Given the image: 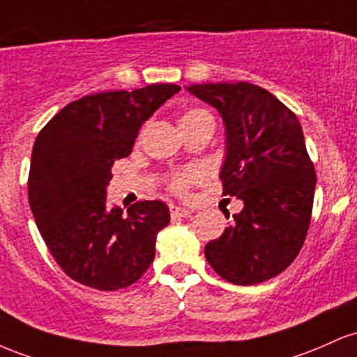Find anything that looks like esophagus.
<instances>
[{"label": "esophagus", "instance_id": "esophagus-1", "mask_svg": "<svg viewBox=\"0 0 357 357\" xmlns=\"http://www.w3.org/2000/svg\"><path fill=\"white\" fill-rule=\"evenodd\" d=\"M192 212L189 209H185V207H178V206H170V215L174 219H180V218H187V215H190Z\"/></svg>", "mask_w": 357, "mask_h": 357}]
</instances>
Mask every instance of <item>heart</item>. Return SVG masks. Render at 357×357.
Returning a JSON list of instances; mask_svg holds the SVG:
<instances>
[{
    "instance_id": "heart-1",
    "label": "heart",
    "mask_w": 357,
    "mask_h": 357,
    "mask_svg": "<svg viewBox=\"0 0 357 357\" xmlns=\"http://www.w3.org/2000/svg\"><path fill=\"white\" fill-rule=\"evenodd\" d=\"M206 119H212L209 111L202 109V107H190L185 113L180 116V126L182 128H190L199 125V123L206 121ZM204 177L202 170L199 168H189V170L177 172L174 177L170 178V189L178 195H185L190 190V187L194 183H197L200 178Z\"/></svg>"
}]
</instances>
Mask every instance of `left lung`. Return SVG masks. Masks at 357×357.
I'll list each match as a JSON object with an SVG mask.
<instances>
[{
	"mask_svg": "<svg viewBox=\"0 0 357 357\" xmlns=\"http://www.w3.org/2000/svg\"><path fill=\"white\" fill-rule=\"evenodd\" d=\"M187 91L221 113L222 190L244 202L221 238L206 244V259L234 285L266 282L297 258L310 226L317 177L302 126L294 111L255 84H192Z\"/></svg>",
	"mask_w": 357,
	"mask_h": 357,
	"instance_id": "1",
	"label": "left lung"
}]
</instances>
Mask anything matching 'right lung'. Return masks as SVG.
<instances>
[{"instance_id": "add662e5", "label": "right lung", "mask_w": 357, "mask_h": 357, "mask_svg": "<svg viewBox=\"0 0 357 357\" xmlns=\"http://www.w3.org/2000/svg\"><path fill=\"white\" fill-rule=\"evenodd\" d=\"M180 86L89 94L42 128L31 151L28 200L40 234L63 273L101 291L130 287L150 268L157 234L170 222L162 200L111 207L106 185L139 128Z\"/></svg>"}]
</instances>
